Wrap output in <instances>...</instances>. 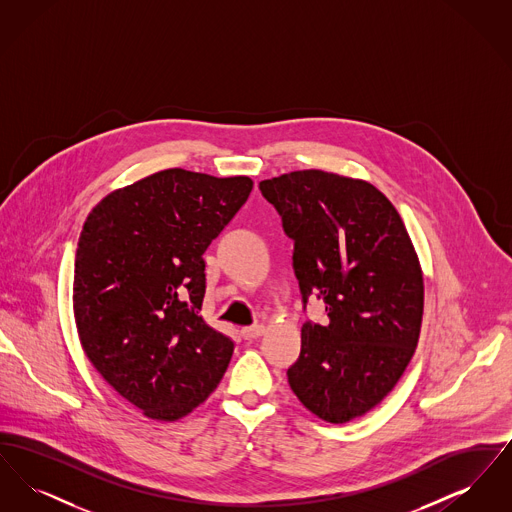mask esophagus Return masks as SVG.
<instances>
[{
	"label": "esophagus",
	"mask_w": 512,
	"mask_h": 512,
	"mask_svg": "<svg viewBox=\"0 0 512 512\" xmlns=\"http://www.w3.org/2000/svg\"><path fill=\"white\" fill-rule=\"evenodd\" d=\"M265 334V326L263 324H253V326H245L242 328V338L244 340H257L259 336Z\"/></svg>",
	"instance_id": "esophagus-1"
}]
</instances>
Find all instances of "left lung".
Instances as JSON below:
<instances>
[{
	"instance_id": "1",
	"label": "left lung",
	"mask_w": 512,
	"mask_h": 512,
	"mask_svg": "<svg viewBox=\"0 0 512 512\" xmlns=\"http://www.w3.org/2000/svg\"><path fill=\"white\" fill-rule=\"evenodd\" d=\"M259 190L293 240L303 311L322 299L328 322L307 320L288 368L297 399L343 424L374 409L413 359L424 282L407 228L390 199L363 180L295 171Z\"/></svg>"
}]
</instances>
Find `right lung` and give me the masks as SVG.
<instances>
[{
    "label": "right lung",
    "mask_w": 512,
    "mask_h": 512,
    "mask_svg": "<svg viewBox=\"0 0 512 512\" xmlns=\"http://www.w3.org/2000/svg\"><path fill=\"white\" fill-rule=\"evenodd\" d=\"M251 178L169 169L103 197L74 257V318L103 380L147 418L176 420L219 386L234 341L199 317L203 253Z\"/></svg>",
    "instance_id": "1"
}]
</instances>
